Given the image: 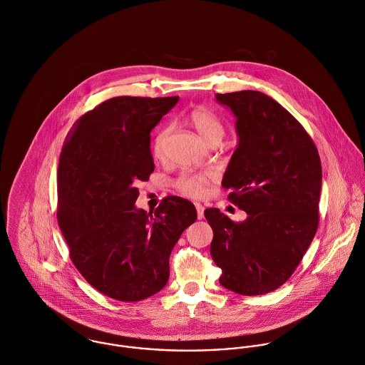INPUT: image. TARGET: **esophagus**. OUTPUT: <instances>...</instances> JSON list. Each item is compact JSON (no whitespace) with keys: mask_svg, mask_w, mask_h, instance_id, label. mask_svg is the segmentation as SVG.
Instances as JSON below:
<instances>
[{"mask_svg":"<svg viewBox=\"0 0 365 365\" xmlns=\"http://www.w3.org/2000/svg\"><path fill=\"white\" fill-rule=\"evenodd\" d=\"M195 207H196V212H197V219H203L205 217V207L200 203H196Z\"/></svg>","mask_w":365,"mask_h":365,"instance_id":"1","label":"esophagus"}]
</instances>
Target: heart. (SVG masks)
<instances>
[{
    "instance_id": "b5f03b06",
    "label": "heart",
    "mask_w": 365,
    "mask_h": 365,
    "mask_svg": "<svg viewBox=\"0 0 365 365\" xmlns=\"http://www.w3.org/2000/svg\"><path fill=\"white\" fill-rule=\"evenodd\" d=\"M187 123L196 130V133L200 135V138L207 143L209 145L217 144L219 145L221 140L225 135V125L222 120L220 118L216 113H213L210 108L205 106L195 107L187 114ZM170 133L169 127L162 128L152 144V153L155 158L162 159L165 155V144L168 140V135ZM216 173L213 170H206L200 173H183L176 180V187L190 196V197H202L206 195L207 187L210 182L215 179Z\"/></svg>"
}]
</instances>
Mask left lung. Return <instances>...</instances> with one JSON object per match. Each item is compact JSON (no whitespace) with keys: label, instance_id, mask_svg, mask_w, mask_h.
Masks as SVG:
<instances>
[{"label":"left lung","instance_id":"obj_1","mask_svg":"<svg viewBox=\"0 0 365 365\" xmlns=\"http://www.w3.org/2000/svg\"><path fill=\"white\" fill-rule=\"evenodd\" d=\"M235 115L238 145L222 178L231 203L248 217L234 222L206 209L210 254L220 284L245 296L282 287L319 225L322 163L302 124L269 96L242 90L216 94Z\"/></svg>","mask_w":365,"mask_h":365}]
</instances>
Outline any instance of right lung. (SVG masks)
Segmentation results:
<instances>
[{
  "label": "right lung",
  "instance_id": "right-lung-1",
  "mask_svg": "<svg viewBox=\"0 0 365 365\" xmlns=\"http://www.w3.org/2000/svg\"><path fill=\"white\" fill-rule=\"evenodd\" d=\"M179 97L110 98L80 117L58 166V222L74 267L103 294L143 300L169 279V257L197 219L193 203L165 197L137 209L138 185L153 172L150 131Z\"/></svg>",
  "mask_w": 365,
  "mask_h": 365
}]
</instances>
